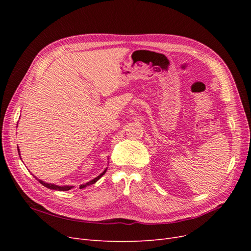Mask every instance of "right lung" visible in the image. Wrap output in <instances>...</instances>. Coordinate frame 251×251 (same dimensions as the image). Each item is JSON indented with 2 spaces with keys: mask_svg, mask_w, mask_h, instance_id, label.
<instances>
[{
  "mask_svg": "<svg viewBox=\"0 0 251 251\" xmlns=\"http://www.w3.org/2000/svg\"><path fill=\"white\" fill-rule=\"evenodd\" d=\"M18 151H19V155H20V157H21L20 149H18ZM21 159H22V158H21ZM107 170H108V168H105V170H103V172H102L100 175H98V176H97L96 178H94V179H92L91 181L87 182V183H85V184H80V185H79V188H83V187H87V186H89V185H91V184H94L97 180H100V179L103 176V175L105 174V172H107ZM33 177H34L37 181H39L42 185L46 186V187H47V188H49V189H54V191L67 192V191H70V189H72V188L74 187L73 185H64V186H60V185H56V184H53V183H47V182L42 181L41 179H37L35 176H33Z\"/></svg>",
  "mask_w": 251,
  "mask_h": 251,
  "instance_id": "1",
  "label": "right lung"
}]
</instances>
